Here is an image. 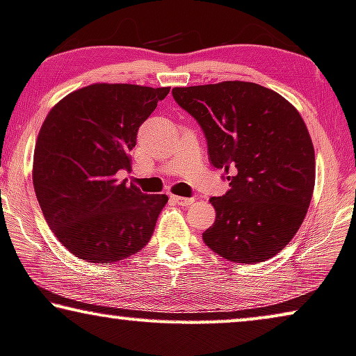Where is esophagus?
Returning a JSON list of instances; mask_svg holds the SVG:
<instances>
[{
	"label": "esophagus",
	"instance_id": "esophagus-1",
	"mask_svg": "<svg viewBox=\"0 0 356 356\" xmlns=\"http://www.w3.org/2000/svg\"><path fill=\"white\" fill-rule=\"evenodd\" d=\"M171 200L179 206H190L193 203V198H184V196H176V195H171Z\"/></svg>",
	"mask_w": 356,
	"mask_h": 356
}]
</instances>
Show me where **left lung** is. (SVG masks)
I'll return each instance as SVG.
<instances>
[{"instance_id": "obj_1", "label": "left lung", "mask_w": 356, "mask_h": 356, "mask_svg": "<svg viewBox=\"0 0 356 356\" xmlns=\"http://www.w3.org/2000/svg\"><path fill=\"white\" fill-rule=\"evenodd\" d=\"M208 142L212 166L230 190L209 200L216 222L203 233L227 261L259 264L293 240L315 187V152L293 105L256 83L224 81L174 88Z\"/></svg>"}]
</instances>
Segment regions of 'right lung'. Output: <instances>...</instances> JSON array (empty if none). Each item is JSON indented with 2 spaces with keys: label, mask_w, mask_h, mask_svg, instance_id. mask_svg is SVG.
<instances>
[{
  "label": "right lung",
  "mask_w": 356,
  "mask_h": 356,
  "mask_svg": "<svg viewBox=\"0 0 356 356\" xmlns=\"http://www.w3.org/2000/svg\"><path fill=\"white\" fill-rule=\"evenodd\" d=\"M168 94L169 88L91 84L46 116L35 147V193L73 256L111 264L150 241L168 196L142 193L116 174L131 169L137 131Z\"/></svg>",
  "instance_id": "1"
}]
</instances>
